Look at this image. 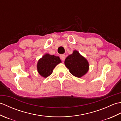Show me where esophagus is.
I'll use <instances>...</instances> for the list:
<instances>
[{
	"mask_svg": "<svg viewBox=\"0 0 121 121\" xmlns=\"http://www.w3.org/2000/svg\"><path fill=\"white\" fill-rule=\"evenodd\" d=\"M65 58H66V56H65V54H62V55H60V58L62 60L65 61Z\"/></svg>",
	"mask_w": 121,
	"mask_h": 121,
	"instance_id": "obj_1",
	"label": "esophagus"
}]
</instances>
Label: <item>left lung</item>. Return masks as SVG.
Segmentation results:
<instances>
[{
  "instance_id": "8db88e82",
  "label": "left lung",
  "mask_w": 121,
  "mask_h": 121,
  "mask_svg": "<svg viewBox=\"0 0 121 121\" xmlns=\"http://www.w3.org/2000/svg\"><path fill=\"white\" fill-rule=\"evenodd\" d=\"M65 64L69 72L78 78L85 75L89 69V65L87 59L76 50L66 57Z\"/></svg>"
}]
</instances>
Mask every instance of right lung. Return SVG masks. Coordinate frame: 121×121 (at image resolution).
Segmentation results:
<instances>
[{"label":"right lung","instance_id":"1","mask_svg":"<svg viewBox=\"0 0 121 121\" xmlns=\"http://www.w3.org/2000/svg\"><path fill=\"white\" fill-rule=\"evenodd\" d=\"M60 63L61 60L59 56L46 53L38 61L37 64L38 73L43 78H47L52 74L56 66Z\"/></svg>","mask_w":121,"mask_h":121}]
</instances>
